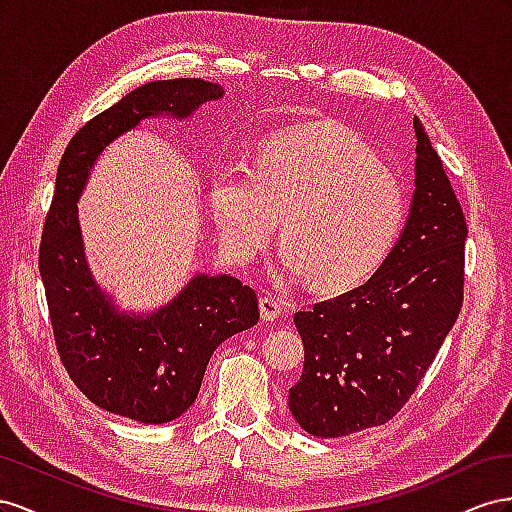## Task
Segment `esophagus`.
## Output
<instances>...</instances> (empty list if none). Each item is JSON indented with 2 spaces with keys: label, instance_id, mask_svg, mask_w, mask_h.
I'll use <instances>...</instances> for the list:
<instances>
[{
  "label": "esophagus",
  "instance_id": "obj_1",
  "mask_svg": "<svg viewBox=\"0 0 512 512\" xmlns=\"http://www.w3.org/2000/svg\"><path fill=\"white\" fill-rule=\"evenodd\" d=\"M259 313L264 321L279 319V315L283 313V302L274 296H261L259 298Z\"/></svg>",
  "mask_w": 512,
  "mask_h": 512
}]
</instances>
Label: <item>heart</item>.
I'll return each instance as SVG.
<instances>
[{
    "instance_id": "b5f03b06",
    "label": "heart",
    "mask_w": 512,
    "mask_h": 512,
    "mask_svg": "<svg viewBox=\"0 0 512 512\" xmlns=\"http://www.w3.org/2000/svg\"><path fill=\"white\" fill-rule=\"evenodd\" d=\"M208 206L231 261L255 259L281 218V270L311 276L319 289H343L386 259L407 199L394 171L356 133L321 124L270 137L253 169L216 165Z\"/></svg>"
}]
</instances>
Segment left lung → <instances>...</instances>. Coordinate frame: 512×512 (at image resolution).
Wrapping results in <instances>:
<instances>
[{
    "label": "left lung",
    "mask_w": 512,
    "mask_h": 512,
    "mask_svg": "<svg viewBox=\"0 0 512 512\" xmlns=\"http://www.w3.org/2000/svg\"><path fill=\"white\" fill-rule=\"evenodd\" d=\"M399 242L367 283L294 315L304 369L289 410L317 437L386 425L410 401L463 304L467 225L425 128Z\"/></svg>",
    "instance_id": "obj_1"
}]
</instances>
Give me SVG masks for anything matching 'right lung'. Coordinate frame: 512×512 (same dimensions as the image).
<instances>
[{"mask_svg":"<svg viewBox=\"0 0 512 512\" xmlns=\"http://www.w3.org/2000/svg\"><path fill=\"white\" fill-rule=\"evenodd\" d=\"M221 96V85L203 79L150 81L98 113L66 145L42 227L38 270L64 369L102 410L145 425H163L195 403L214 349L257 324L255 289L236 276L197 274L152 315L115 313L87 270L77 199L115 137L152 115L188 118Z\"/></svg>","mask_w":512,"mask_h":512,"instance_id":"right-lung-1","label":"right lung"}]
</instances>
